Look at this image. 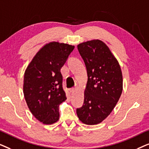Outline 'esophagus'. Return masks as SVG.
<instances>
[{
	"label": "esophagus",
	"mask_w": 149,
	"mask_h": 149,
	"mask_svg": "<svg viewBox=\"0 0 149 149\" xmlns=\"http://www.w3.org/2000/svg\"><path fill=\"white\" fill-rule=\"evenodd\" d=\"M77 87H75V88H72V89H70V92H74V91L77 89Z\"/></svg>",
	"instance_id": "obj_1"
}]
</instances>
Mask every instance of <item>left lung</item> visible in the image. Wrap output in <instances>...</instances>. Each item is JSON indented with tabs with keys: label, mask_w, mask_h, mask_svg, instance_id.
I'll return each instance as SVG.
<instances>
[{
	"label": "left lung",
	"mask_w": 149,
	"mask_h": 149,
	"mask_svg": "<svg viewBox=\"0 0 149 149\" xmlns=\"http://www.w3.org/2000/svg\"><path fill=\"white\" fill-rule=\"evenodd\" d=\"M84 60L87 82L84 104L77 114L82 123L96 125L109 116L123 90V76L117 58L104 42L94 39L77 45Z\"/></svg>",
	"instance_id": "obj_1"
}]
</instances>
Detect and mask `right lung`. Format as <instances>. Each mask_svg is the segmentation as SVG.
Instances as JSON below:
<instances>
[{"instance_id": "1", "label": "right lung", "mask_w": 149, "mask_h": 149, "mask_svg": "<svg viewBox=\"0 0 149 149\" xmlns=\"http://www.w3.org/2000/svg\"><path fill=\"white\" fill-rule=\"evenodd\" d=\"M74 48V45L56 41L46 43L24 72L26 104L34 117L45 125H52L60 119L59 105L66 100L60 70Z\"/></svg>"}]
</instances>
